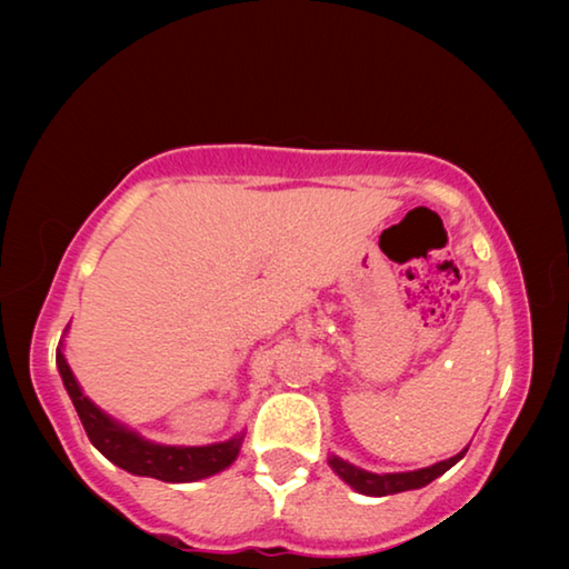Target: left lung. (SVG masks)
<instances>
[{"instance_id": "8db88e82", "label": "left lung", "mask_w": 569, "mask_h": 569, "mask_svg": "<svg viewBox=\"0 0 569 569\" xmlns=\"http://www.w3.org/2000/svg\"><path fill=\"white\" fill-rule=\"evenodd\" d=\"M465 451H459V455H455L451 459L437 461V465H431V467H423L417 471H393V475H373V471L353 467V465H349V461H343L333 455L329 459V465L336 475L346 481V485L356 489V492L369 495V497H387V495L409 492V489L427 487L429 481H435L437 477L445 475L447 469L455 467L457 461L465 457Z\"/></svg>"}]
</instances>
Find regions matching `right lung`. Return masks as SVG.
Wrapping results in <instances>:
<instances>
[{
	"label": "right lung",
	"instance_id": "1",
	"mask_svg": "<svg viewBox=\"0 0 569 569\" xmlns=\"http://www.w3.org/2000/svg\"><path fill=\"white\" fill-rule=\"evenodd\" d=\"M57 369H60L64 389L70 393L77 417H80L84 431H88L92 447L102 451L112 465L130 471V475L156 477L160 481H196L218 475V471H223L236 461L243 437H233L208 447L156 445V441L142 439L128 427H122L84 397L72 369L67 366L62 349H57Z\"/></svg>",
	"mask_w": 569,
	"mask_h": 569
}]
</instances>
